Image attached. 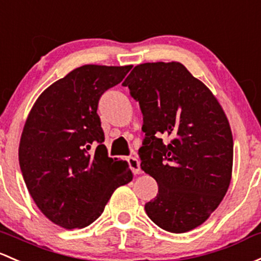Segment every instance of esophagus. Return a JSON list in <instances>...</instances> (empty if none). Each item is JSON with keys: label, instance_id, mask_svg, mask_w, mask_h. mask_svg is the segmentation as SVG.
I'll list each match as a JSON object with an SVG mask.
<instances>
[{"label": "esophagus", "instance_id": "obj_1", "mask_svg": "<svg viewBox=\"0 0 261 261\" xmlns=\"http://www.w3.org/2000/svg\"><path fill=\"white\" fill-rule=\"evenodd\" d=\"M127 161H128V165H130L134 174H141L142 170H141V167H140V161L136 156H130V158L127 159Z\"/></svg>", "mask_w": 261, "mask_h": 261}]
</instances>
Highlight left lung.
<instances>
[{
	"label": "left lung",
	"instance_id": "1",
	"mask_svg": "<svg viewBox=\"0 0 261 261\" xmlns=\"http://www.w3.org/2000/svg\"><path fill=\"white\" fill-rule=\"evenodd\" d=\"M122 85L144 116L141 169L159 185L145 204L147 216L166 231H190L209 219L229 189L234 142L226 115L180 62L138 65ZM163 136L170 138L167 145Z\"/></svg>",
	"mask_w": 261,
	"mask_h": 261
}]
</instances>
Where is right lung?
<instances>
[{
    "instance_id": "add662e5",
    "label": "right lung",
    "mask_w": 261,
    "mask_h": 261,
    "mask_svg": "<svg viewBox=\"0 0 261 261\" xmlns=\"http://www.w3.org/2000/svg\"><path fill=\"white\" fill-rule=\"evenodd\" d=\"M131 67L75 68L38 96L27 116L18 147L22 176L41 213L59 226L94 223L112 193L133 180L126 161L109 158L97 115L101 95Z\"/></svg>"
}]
</instances>
